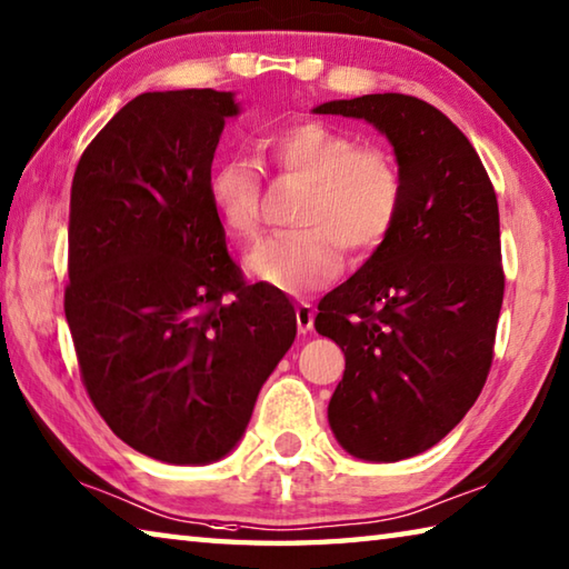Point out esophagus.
Segmentation results:
<instances>
[{"instance_id": "esophagus-1", "label": "esophagus", "mask_w": 569, "mask_h": 569, "mask_svg": "<svg viewBox=\"0 0 569 569\" xmlns=\"http://www.w3.org/2000/svg\"><path fill=\"white\" fill-rule=\"evenodd\" d=\"M313 320H316V308L313 303L301 301L296 308V323H298V333H308V330L313 328Z\"/></svg>"}]
</instances>
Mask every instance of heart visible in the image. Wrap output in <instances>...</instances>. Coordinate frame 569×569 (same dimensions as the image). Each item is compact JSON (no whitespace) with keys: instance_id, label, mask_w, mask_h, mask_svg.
Wrapping results in <instances>:
<instances>
[{"instance_id":"1","label":"heart","mask_w":569,"mask_h":569,"mask_svg":"<svg viewBox=\"0 0 569 569\" xmlns=\"http://www.w3.org/2000/svg\"><path fill=\"white\" fill-rule=\"evenodd\" d=\"M268 161L308 181L296 223L301 231L273 236L256 246L249 271L286 293L326 286L343 268V251L363 258L396 229L406 186L396 159L380 147L356 139L326 121L306 119L276 129L263 139ZM211 209L231 239L251 241L261 223V171L251 159L213 163L206 179Z\"/></svg>"}]
</instances>
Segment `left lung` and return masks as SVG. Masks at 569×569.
<instances>
[{"mask_svg":"<svg viewBox=\"0 0 569 569\" xmlns=\"http://www.w3.org/2000/svg\"><path fill=\"white\" fill-rule=\"evenodd\" d=\"M313 111L373 123L406 186L396 229L316 316L346 353L328 402L336 440L360 460H406L446 438L488 380L505 293L498 199L468 137L428 101L366 94Z\"/></svg>","mask_w":569,"mask_h":569,"instance_id":"obj_1","label":"left lung"}]
</instances>
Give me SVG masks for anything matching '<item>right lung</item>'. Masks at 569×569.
<instances>
[{"instance_id":"obj_1","label":"right lung","mask_w":569,"mask_h":569,"mask_svg":"<svg viewBox=\"0 0 569 569\" xmlns=\"http://www.w3.org/2000/svg\"><path fill=\"white\" fill-rule=\"evenodd\" d=\"M231 91H147L77 163L64 313L91 402L153 460L206 465L241 440L296 338L283 291L246 283L211 209Z\"/></svg>"}]
</instances>
